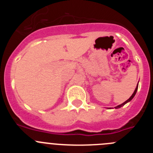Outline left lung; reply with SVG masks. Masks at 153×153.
I'll return each mask as SVG.
<instances>
[{
	"label": "left lung",
	"mask_w": 153,
	"mask_h": 153,
	"mask_svg": "<svg viewBox=\"0 0 153 153\" xmlns=\"http://www.w3.org/2000/svg\"><path fill=\"white\" fill-rule=\"evenodd\" d=\"M137 90H138V85H137V86H136V90H135V91H134V93H132V95L130 97H129V99H128V100H127L126 101H125V102H123V103H122V104H120V105H119V106H116V109H117V108H120L121 107V106H124V105H125L126 103V102H129V101L130 100H132V99L133 98V97H134V96L136 95V91H137Z\"/></svg>",
	"instance_id": "1"
}]
</instances>
